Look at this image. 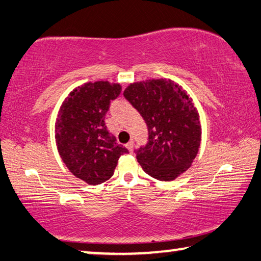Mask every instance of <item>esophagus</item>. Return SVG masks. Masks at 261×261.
Wrapping results in <instances>:
<instances>
[{
	"label": "esophagus",
	"instance_id": "obj_1",
	"mask_svg": "<svg viewBox=\"0 0 261 261\" xmlns=\"http://www.w3.org/2000/svg\"><path fill=\"white\" fill-rule=\"evenodd\" d=\"M134 146H135V143H134V141H132V140H131V141H129V143L126 144V148L129 149L130 152L134 151Z\"/></svg>",
	"mask_w": 261,
	"mask_h": 261
}]
</instances>
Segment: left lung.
Segmentation results:
<instances>
[{"label":"left lung","instance_id":"obj_1","mask_svg":"<svg viewBox=\"0 0 261 261\" xmlns=\"http://www.w3.org/2000/svg\"><path fill=\"white\" fill-rule=\"evenodd\" d=\"M123 95L148 129V143L136 151L141 168L163 182L178 177L200 146L201 125L192 99L178 84L165 78L130 84Z\"/></svg>","mask_w":261,"mask_h":261}]
</instances>
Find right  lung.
<instances>
[{
    "label": "right lung",
    "mask_w": 261,
    "mask_h": 261,
    "mask_svg": "<svg viewBox=\"0 0 261 261\" xmlns=\"http://www.w3.org/2000/svg\"><path fill=\"white\" fill-rule=\"evenodd\" d=\"M120 84L86 83L62 103L55 124V139L68 169L90 185L112 177L117 161L127 149L107 130L105 116L120 95Z\"/></svg>",
    "instance_id": "right-lung-1"
}]
</instances>
